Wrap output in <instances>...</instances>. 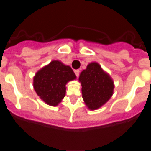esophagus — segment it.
<instances>
[{
    "mask_svg": "<svg viewBox=\"0 0 151 151\" xmlns=\"http://www.w3.org/2000/svg\"><path fill=\"white\" fill-rule=\"evenodd\" d=\"M74 73H75V74H76V76L77 77H78V76H79V70H78V69H76V70H75Z\"/></svg>",
    "mask_w": 151,
    "mask_h": 151,
    "instance_id": "1",
    "label": "esophagus"
}]
</instances>
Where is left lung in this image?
Returning <instances> with one entry per match:
<instances>
[{
	"instance_id": "8db88e82",
	"label": "left lung",
	"mask_w": 151,
	"mask_h": 151,
	"mask_svg": "<svg viewBox=\"0 0 151 151\" xmlns=\"http://www.w3.org/2000/svg\"><path fill=\"white\" fill-rule=\"evenodd\" d=\"M78 80L85 104L91 110L100 108L113 96V79L97 62L89 63L80 73Z\"/></svg>"
}]
</instances>
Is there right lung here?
Listing matches in <instances>:
<instances>
[{"mask_svg": "<svg viewBox=\"0 0 151 151\" xmlns=\"http://www.w3.org/2000/svg\"><path fill=\"white\" fill-rule=\"evenodd\" d=\"M76 78L70 66L53 60L36 73L33 86L37 95L45 103L56 106L65 96V85Z\"/></svg>", "mask_w": 151, "mask_h": 151, "instance_id": "add662e5", "label": "right lung"}]
</instances>
